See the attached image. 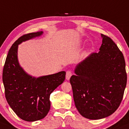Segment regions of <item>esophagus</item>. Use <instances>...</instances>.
<instances>
[{"mask_svg": "<svg viewBox=\"0 0 129 129\" xmlns=\"http://www.w3.org/2000/svg\"><path fill=\"white\" fill-rule=\"evenodd\" d=\"M72 76V72L71 71H70V70H68V71H67V72H66V79L67 80H69L70 79V77Z\"/></svg>", "mask_w": 129, "mask_h": 129, "instance_id": "esophagus-1", "label": "esophagus"}]
</instances>
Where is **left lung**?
I'll return each instance as SVG.
<instances>
[{
    "label": "left lung",
    "mask_w": 129,
    "mask_h": 129,
    "mask_svg": "<svg viewBox=\"0 0 129 129\" xmlns=\"http://www.w3.org/2000/svg\"><path fill=\"white\" fill-rule=\"evenodd\" d=\"M100 52L80 63L70 77L74 102L82 116L100 119L119 108L124 96L127 73L122 52L109 36L101 34Z\"/></svg>",
    "instance_id": "8db88e82"
}]
</instances>
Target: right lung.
I'll return each mask as SVG.
<instances>
[{
  "label": "right lung",
  "instance_id": "1",
  "mask_svg": "<svg viewBox=\"0 0 129 129\" xmlns=\"http://www.w3.org/2000/svg\"><path fill=\"white\" fill-rule=\"evenodd\" d=\"M43 31L23 35L12 44L3 69L2 80L5 95L10 106L23 120L36 121L46 117L51 107L52 92L66 78V72L34 78L26 74L17 59L19 44L39 36Z\"/></svg>",
  "mask_w": 129,
  "mask_h": 129
}]
</instances>
